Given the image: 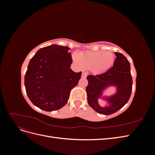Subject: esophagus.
I'll list each match as a JSON object with an SVG mask.
<instances>
[{
    "label": "esophagus",
    "instance_id": "1",
    "mask_svg": "<svg viewBox=\"0 0 155 155\" xmlns=\"http://www.w3.org/2000/svg\"><path fill=\"white\" fill-rule=\"evenodd\" d=\"M87 73H85V72H83V73H82V75H81L82 78H85L87 77Z\"/></svg>",
    "mask_w": 155,
    "mask_h": 155
}]
</instances>
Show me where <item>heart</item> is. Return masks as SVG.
<instances>
[{
  "mask_svg": "<svg viewBox=\"0 0 155 155\" xmlns=\"http://www.w3.org/2000/svg\"><path fill=\"white\" fill-rule=\"evenodd\" d=\"M73 59L81 69H91L95 73H101L109 70L114 63V55L110 51H85L73 54Z\"/></svg>",
  "mask_w": 155,
  "mask_h": 155,
  "instance_id": "b5f03b06",
  "label": "heart"
}]
</instances>
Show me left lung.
<instances>
[{"instance_id": "left-lung-1", "label": "left lung", "mask_w": 155, "mask_h": 155, "mask_svg": "<svg viewBox=\"0 0 155 155\" xmlns=\"http://www.w3.org/2000/svg\"><path fill=\"white\" fill-rule=\"evenodd\" d=\"M115 55L116 58L113 67L104 73L87 77L88 82L86 88L88 104L95 111L104 115L112 114L121 109L128 102L132 92L130 63L122 54L115 52ZM110 85L117 87V93L106 98L110 105L102 107L98 104L97 99L102 95V91Z\"/></svg>"}]
</instances>
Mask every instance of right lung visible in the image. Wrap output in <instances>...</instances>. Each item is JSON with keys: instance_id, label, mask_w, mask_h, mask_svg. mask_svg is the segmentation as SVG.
Returning a JSON list of instances; mask_svg holds the SVG:
<instances>
[{"instance_id": "1", "label": "right lung", "mask_w": 155, "mask_h": 155, "mask_svg": "<svg viewBox=\"0 0 155 155\" xmlns=\"http://www.w3.org/2000/svg\"><path fill=\"white\" fill-rule=\"evenodd\" d=\"M70 48L53 45L37 51L25 76L26 92L32 104L45 111L59 110L67 104L70 92L76 87L81 72L70 68Z\"/></svg>"}]
</instances>
